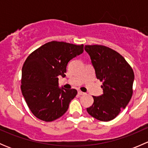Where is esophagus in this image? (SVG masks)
I'll use <instances>...</instances> for the list:
<instances>
[{
	"label": "esophagus",
	"mask_w": 148,
	"mask_h": 148,
	"mask_svg": "<svg viewBox=\"0 0 148 148\" xmlns=\"http://www.w3.org/2000/svg\"><path fill=\"white\" fill-rule=\"evenodd\" d=\"M78 95H85V93L84 92H81V91H78Z\"/></svg>",
	"instance_id": "34e87169"
}]
</instances>
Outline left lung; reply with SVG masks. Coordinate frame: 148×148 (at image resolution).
I'll use <instances>...</instances> for the list:
<instances>
[{
  "instance_id": "obj_1",
  "label": "left lung",
  "mask_w": 148,
  "mask_h": 148,
  "mask_svg": "<svg viewBox=\"0 0 148 148\" xmlns=\"http://www.w3.org/2000/svg\"><path fill=\"white\" fill-rule=\"evenodd\" d=\"M98 79L102 82L103 95L93 97L94 103L86 108L92 117L107 122L115 118L132 96L133 70L118 52L102 45H86Z\"/></svg>"
}]
</instances>
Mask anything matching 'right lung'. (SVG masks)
Returning a JSON list of instances; mask_svg holds the SVG:
<instances>
[{
    "instance_id": "1",
    "label": "right lung",
    "mask_w": 148,
    "mask_h": 148,
    "mask_svg": "<svg viewBox=\"0 0 148 148\" xmlns=\"http://www.w3.org/2000/svg\"><path fill=\"white\" fill-rule=\"evenodd\" d=\"M83 51V44L53 41L28 56L22 67L21 89L36 117L52 122L67 111L77 91L59 88L58 76L64 77L68 62Z\"/></svg>"
}]
</instances>
